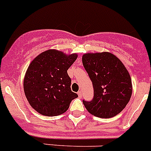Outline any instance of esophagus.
<instances>
[{
	"mask_svg": "<svg viewBox=\"0 0 151 151\" xmlns=\"http://www.w3.org/2000/svg\"><path fill=\"white\" fill-rule=\"evenodd\" d=\"M78 97H82V91H78Z\"/></svg>",
	"mask_w": 151,
	"mask_h": 151,
	"instance_id": "34e87169",
	"label": "esophagus"
}]
</instances>
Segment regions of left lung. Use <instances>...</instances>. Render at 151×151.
I'll use <instances>...</instances> for the list:
<instances>
[{"label": "left lung", "mask_w": 151, "mask_h": 151, "mask_svg": "<svg viewBox=\"0 0 151 151\" xmlns=\"http://www.w3.org/2000/svg\"><path fill=\"white\" fill-rule=\"evenodd\" d=\"M82 63L91 80L94 97L83 100L88 111L100 118H111L123 110L132 93L129 73L120 60L108 52L85 54Z\"/></svg>", "instance_id": "1"}]
</instances>
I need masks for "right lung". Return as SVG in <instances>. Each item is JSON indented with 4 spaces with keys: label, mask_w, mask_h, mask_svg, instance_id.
I'll return each mask as SVG.
<instances>
[{
    "label": "right lung",
    "mask_w": 151,
    "mask_h": 151,
    "mask_svg": "<svg viewBox=\"0 0 151 151\" xmlns=\"http://www.w3.org/2000/svg\"><path fill=\"white\" fill-rule=\"evenodd\" d=\"M76 54L66 55L47 50L36 57L26 71L23 87L29 104L47 116L65 113L78 94L72 91L67 70L76 60Z\"/></svg>",
    "instance_id": "1"
}]
</instances>
